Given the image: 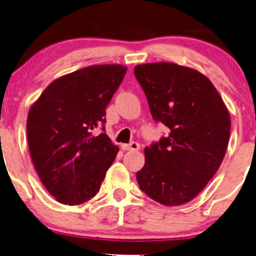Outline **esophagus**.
Listing matches in <instances>:
<instances>
[{"mask_svg": "<svg viewBox=\"0 0 256 256\" xmlns=\"http://www.w3.org/2000/svg\"><path fill=\"white\" fill-rule=\"evenodd\" d=\"M122 149L124 150H129V152H136V150H140V144L138 142H132L129 144H124L122 146Z\"/></svg>", "mask_w": 256, "mask_h": 256, "instance_id": "esophagus-1", "label": "esophagus"}]
</instances>
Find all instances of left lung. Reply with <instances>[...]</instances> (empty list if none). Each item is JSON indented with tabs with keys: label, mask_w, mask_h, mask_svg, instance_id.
<instances>
[{
	"label": "left lung",
	"mask_w": 256,
	"mask_h": 256,
	"mask_svg": "<svg viewBox=\"0 0 256 256\" xmlns=\"http://www.w3.org/2000/svg\"><path fill=\"white\" fill-rule=\"evenodd\" d=\"M155 122L169 134L144 149L136 174L140 188L166 206L192 200L214 176L225 156L230 118L224 101L204 74L174 62L134 68Z\"/></svg>",
	"instance_id": "8db88e82"
}]
</instances>
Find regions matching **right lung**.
I'll return each instance as SVG.
<instances>
[{
  "instance_id": "right-lung-1",
  "label": "right lung",
  "mask_w": 256,
  "mask_h": 256,
  "mask_svg": "<svg viewBox=\"0 0 256 256\" xmlns=\"http://www.w3.org/2000/svg\"><path fill=\"white\" fill-rule=\"evenodd\" d=\"M121 65H96L48 85L30 108L26 134L46 190L65 205L98 194L118 148L106 135V108L124 78ZM96 128L102 130L92 135Z\"/></svg>"
}]
</instances>
